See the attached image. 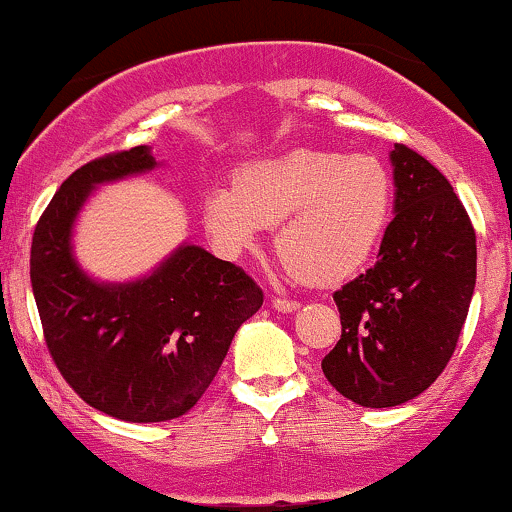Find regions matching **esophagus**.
I'll list each match as a JSON object with an SVG mask.
<instances>
[{"label": "esophagus", "mask_w": 512, "mask_h": 512, "mask_svg": "<svg viewBox=\"0 0 512 512\" xmlns=\"http://www.w3.org/2000/svg\"><path fill=\"white\" fill-rule=\"evenodd\" d=\"M272 307L279 312H295L300 310V303H295V300H286V298H272Z\"/></svg>", "instance_id": "1"}]
</instances>
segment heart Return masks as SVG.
I'll return each mask as SVG.
<instances>
[{
	"label": "heart",
	"instance_id": "obj_1",
	"mask_svg": "<svg viewBox=\"0 0 512 512\" xmlns=\"http://www.w3.org/2000/svg\"><path fill=\"white\" fill-rule=\"evenodd\" d=\"M393 212V178L372 155L300 150L240 166L202 202L214 248L238 257L279 224L276 250L312 283H338L377 252Z\"/></svg>",
	"mask_w": 512,
	"mask_h": 512
}]
</instances>
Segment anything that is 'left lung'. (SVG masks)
Listing matches in <instances>:
<instances>
[{
	"label": "left lung",
	"mask_w": 512,
	"mask_h": 512,
	"mask_svg": "<svg viewBox=\"0 0 512 512\" xmlns=\"http://www.w3.org/2000/svg\"><path fill=\"white\" fill-rule=\"evenodd\" d=\"M393 221L372 269L334 293L343 334L322 360L362 408L408 403L451 360L477 281V238L448 178L410 147L389 152Z\"/></svg>",
	"instance_id": "obj_1"
}]
</instances>
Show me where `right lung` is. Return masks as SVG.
<instances>
[{
    "label": "right lung",
    "instance_id": "obj_1",
    "mask_svg": "<svg viewBox=\"0 0 512 512\" xmlns=\"http://www.w3.org/2000/svg\"><path fill=\"white\" fill-rule=\"evenodd\" d=\"M157 166L147 145L80 166L47 205L30 248V283L61 377L123 422L186 415L264 300L243 269L193 243L131 281H102L80 267L73 231L95 190Z\"/></svg>",
    "mask_w": 512,
    "mask_h": 512
}]
</instances>
